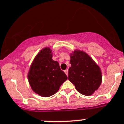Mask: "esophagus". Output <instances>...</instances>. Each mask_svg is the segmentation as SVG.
<instances>
[{
	"label": "esophagus",
	"instance_id": "esophagus-1",
	"mask_svg": "<svg viewBox=\"0 0 124 124\" xmlns=\"http://www.w3.org/2000/svg\"><path fill=\"white\" fill-rule=\"evenodd\" d=\"M68 69H66V70H64V72L65 73V74H66L67 75H68Z\"/></svg>",
	"mask_w": 124,
	"mask_h": 124
}]
</instances>
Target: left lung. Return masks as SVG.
Wrapping results in <instances>:
<instances>
[{
	"label": "left lung",
	"mask_w": 124,
	"mask_h": 124,
	"mask_svg": "<svg viewBox=\"0 0 124 124\" xmlns=\"http://www.w3.org/2000/svg\"><path fill=\"white\" fill-rule=\"evenodd\" d=\"M70 63L69 80L79 93L86 96L91 95L102 82L100 67L87 54L78 50L71 54Z\"/></svg>",
	"instance_id": "obj_1"
}]
</instances>
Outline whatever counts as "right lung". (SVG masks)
Instances as JSON below:
<instances>
[{
	"mask_svg": "<svg viewBox=\"0 0 124 124\" xmlns=\"http://www.w3.org/2000/svg\"><path fill=\"white\" fill-rule=\"evenodd\" d=\"M67 79L59 62L52 60V50L49 47L44 48L37 55L28 73L33 91L44 97L55 94Z\"/></svg>",
	"mask_w": 124,
	"mask_h": 124,
	"instance_id": "obj_1",
	"label": "right lung"
}]
</instances>
